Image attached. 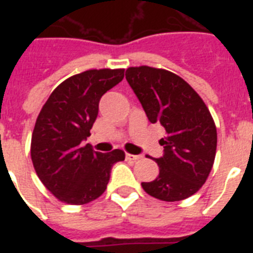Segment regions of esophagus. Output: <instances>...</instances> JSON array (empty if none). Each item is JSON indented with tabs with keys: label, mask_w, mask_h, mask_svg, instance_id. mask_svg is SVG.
<instances>
[{
	"label": "esophagus",
	"mask_w": 253,
	"mask_h": 253,
	"mask_svg": "<svg viewBox=\"0 0 253 253\" xmlns=\"http://www.w3.org/2000/svg\"><path fill=\"white\" fill-rule=\"evenodd\" d=\"M125 157H126V160H128V161H134V162H135V161L140 160V158H142V156H137V154L126 153V156H125Z\"/></svg>",
	"instance_id": "34e87169"
}]
</instances>
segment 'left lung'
I'll return each instance as SVG.
<instances>
[{"mask_svg":"<svg viewBox=\"0 0 253 253\" xmlns=\"http://www.w3.org/2000/svg\"><path fill=\"white\" fill-rule=\"evenodd\" d=\"M126 81L152 124L167 133L163 157L154 160L160 173L142 182L148 195L180 202L200 190L214 165L216 128L209 109L193 87L175 73L148 66L129 67Z\"/></svg>","mask_w":253,"mask_h":253,"instance_id":"1","label":"left lung"}]
</instances>
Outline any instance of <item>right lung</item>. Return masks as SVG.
Segmentation results:
<instances>
[{"instance_id": "right-lung-1", "label": "right lung", "mask_w": 253, "mask_h": 253, "mask_svg": "<svg viewBox=\"0 0 253 253\" xmlns=\"http://www.w3.org/2000/svg\"><path fill=\"white\" fill-rule=\"evenodd\" d=\"M124 78V69H88L64 80L50 93L31 135V161L38 177L58 200L84 205L104 194L122 149L109 153L82 147L106 91Z\"/></svg>"}]
</instances>
